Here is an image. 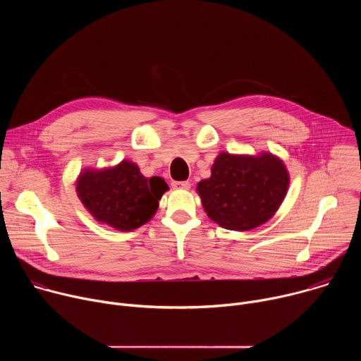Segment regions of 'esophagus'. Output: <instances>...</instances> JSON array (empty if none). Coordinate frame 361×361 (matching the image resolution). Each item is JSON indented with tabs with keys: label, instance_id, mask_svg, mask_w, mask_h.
<instances>
[{
	"label": "esophagus",
	"instance_id": "obj_1",
	"mask_svg": "<svg viewBox=\"0 0 361 361\" xmlns=\"http://www.w3.org/2000/svg\"><path fill=\"white\" fill-rule=\"evenodd\" d=\"M190 183L188 181H174L173 183V187L177 188V190H188L190 188Z\"/></svg>",
	"mask_w": 361,
	"mask_h": 361
}]
</instances>
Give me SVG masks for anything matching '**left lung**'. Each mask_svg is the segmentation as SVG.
<instances>
[{"instance_id":"8db88e82","label":"left lung","mask_w":361,"mask_h":361,"mask_svg":"<svg viewBox=\"0 0 361 361\" xmlns=\"http://www.w3.org/2000/svg\"><path fill=\"white\" fill-rule=\"evenodd\" d=\"M288 173L270 152L234 156L221 152L212 167V177L197 184L204 212L227 230L247 231L266 223L281 205Z\"/></svg>"}]
</instances>
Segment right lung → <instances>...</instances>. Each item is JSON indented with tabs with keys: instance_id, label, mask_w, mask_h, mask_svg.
Listing matches in <instances>:
<instances>
[{
	"instance_id": "right-lung-1",
	"label": "right lung",
	"mask_w": 361,
	"mask_h": 361,
	"mask_svg": "<svg viewBox=\"0 0 361 361\" xmlns=\"http://www.w3.org/2000/svg\"><path fill=\"white\" fill-rule=\"evenodd\" d=\"M169 190L161 177L147 178L137 164L121 161L113 169L84 170L77 180V192L92 217L120 231L145 224L159 209Z\"/></svg>"
}]
</instances>
